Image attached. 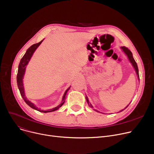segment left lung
I'll return each instance as SVG.
<instances>
[{
  "instance_id": "obj_1",
  "label": "left lung",
  "mask_w": 154,
  "mask_h": 154,
  "mask_svg": "<svg viewBox=\"0 0 154 154\" xmlns=\"http://www.w3.org/2000/svg\"><path fill=\"white\" fill-rule=\"evenodd\" d=\"M122 50L124 51V52L125 53V54L127 55V57H128V58L129 60H130V62L132 63V66H134V69H135V72H136V73H137V75H138V78H139V69H138V67H137V63H136V62L135 61L134 59L133 58L132 54L131 51L130 50H129L128 48H127V47H122ZM86 100H87V103H88V106H89V107H90L93 108V107H92V106L91 103H89V102H88V100L87 97H86ZM128 106H128H127L124 109H125ZM124 109L122 110H121L120 112L123 111Z\"/></svg>"
}]
</instances>
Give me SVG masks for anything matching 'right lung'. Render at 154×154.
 <instances>
[{
	"mask_svg": "<svg viewBox=\"0 0 154 154\" xmlns=\"http://www.w3.org/2000/svg\"><path fill=\"white\" fill-rule=\"evenodd\" d=\"M42 41H43V40H42V41H40L38 43H37V44H33L32 45H31L27 49V51L26 53L25 54V55H24L23 57L21 59L20 63H19V69H18L17 75V81L18 88H19V91H20V95L22 96V97L23 98L24 101L26 102V103L28 105V106H30L31 108L34 109H35L36 110H38L39 112H40L47 113V112H53V111H55L56 110H57L59 108H60L62 106V105L64 103L65 100H66V95L67 91L69 90V88H70V87L66 91V92H65V94H64V95L63 96V98H62V100L61 102V103L60 105H59L57 107H55L54 109H50V110H40V109H38V107H36L34 106V104L33 103L30 102L29 100H27V97L25 96V94H24L23 82H22L23 77V75H24V73H25L26 67V66L27 65L30 59L31 58L32 54H33L34 51L36 50V48L40 45V44L42 43Z\"/></svg>",
	"mask_w": 154,
	"mask_h": 154,
	"instance_id": "add662e5",
	"label": "right lung"
}]
</instances>
